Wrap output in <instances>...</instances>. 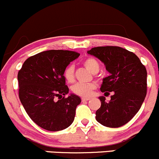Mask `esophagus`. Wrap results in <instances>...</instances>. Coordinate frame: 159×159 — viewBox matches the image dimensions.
<instances>
[{"label":"esophagus","instance_id":"34e87169","mask_svg":"<svg viewBox=\"0 0 159 159\" xmlns=\"http://www.w3.org/2000/svg\"><path fill=\"white\" fill-rule=\"evenodd\" d=\"M82 102H86V101H89L90 100V98H86V97H83V98H81Z\"/></svg>","mask_w":159,"mask_h":159}]
</instances>
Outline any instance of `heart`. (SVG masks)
Returning a JSON list of instances; mask_svg holds the SVG:
<instances>
[{
	"label": "heart",
	"instance_id": "heart-1",
	"mask_svg": "<svg viewBox=\"0 0 159 159\" xmlns=\"http://www.w3.org/2000/svg\"><path fill=\"white\" fill-rule=\"evenodd\" d=\"M83 65L88 69L92 73L98 72L100 65L98 61L93 57H87L83 61ZM63 76L68 83H72L74 82V66L73 64H70L64 69ZM96 88V85L94 83H76L72 87V91L75 95L82 97H89L92 95L93 90Z\"/></svg>",
	"mask_w": 159,
	"mask_h": 159
}]
</instances>
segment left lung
Instances as JSON below:
<instances>
[{
	"mask_svg": "<svg viewBox=\"0 0 159 159\" xmlns=\"http://www.w3.org/2000/svg\"><path fill=\"white\" fill-rule=\"evenodd\" d=\"M88 53L102 61L111 73L103 79L101 91L114 93L108 102L99 97L102 105L95 112L96 120L107 127H121L136 115L146 98V67L134 53L117 46L93 48Z\"/></svg>",
	"mask_w": 159,
	"mask_h": 159,
	"instance_id": "8db88e82",
	"label": "left lung"
}]
</instances>
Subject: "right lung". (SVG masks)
I'll return each mask as SVG.
<instances>
[{
    "instance_id": "obj_1",
    "label": "right lung",
    "mask_w": 159,
    "mask_h": 159,
    "mask_svg": "<svg viewBox=\"0 0 159 159\" xmlns=\"http://www.w3.org/2000/svg\"><path fill=\"white\" fill-rule=\"evenodd\" d=\"M80 56L77 52L49 50L25 60L19 70V97L37 125L49 131L66 129L73 122L79 96L70 95L63 76L64 69ZM59 97V100L56 98Z\"/></svg>"
}]
</instances>
